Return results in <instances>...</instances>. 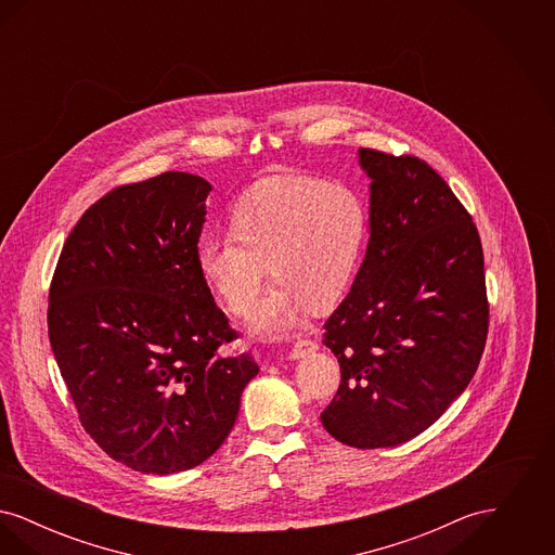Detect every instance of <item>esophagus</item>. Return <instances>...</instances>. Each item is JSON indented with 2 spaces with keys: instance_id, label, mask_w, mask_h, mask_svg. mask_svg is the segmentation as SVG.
<instances>
[{
  "instance_id": "obj_1",
  "label": "esophagus",
  "mask_w": 555,
  "mask_h": 555,
  "mask_svg": "<svg viewBox=\"0 0 555 555\" xmlns=\"http://www.w3.org/2000/svg\"><path fill=\"white\" fill-rule=\"evenodd\" d=\"M317 349L318 341H314V339H299L297 344L291 347L289 356L293 360H299V358H304L306 353H312V351H317Z\"/></svg>"
}]
</instances>
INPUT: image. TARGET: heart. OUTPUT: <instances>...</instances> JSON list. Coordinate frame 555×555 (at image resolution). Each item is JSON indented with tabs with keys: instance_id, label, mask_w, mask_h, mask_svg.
<instances>
[{
	"instance_id": "b5f03b06",
	"label": "heart",
	"mask_w": 555,
	"mask_h": 555,
	"mask_svg": "<svg viewBox=\"0 0 555 555\" xmlns=\"http://www.w3.org/2000/svg\"><path fill=\"white\" fill-rule=\"evenodd\" d=\"M224 229L231 243L199 245V276L233 317L245 318L258 306L270 270L279 287L254 326L274 337L304 306L320 312L339 304L358 272L369 216L351 186L293 175L245 191Z\"/></svg>"
}]
</instances>
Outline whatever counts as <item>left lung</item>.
<instances>
[{"label": "left lung", "mask_w": 555, "mask_h": 555, "mask_svg": "<svg viewBox=\"0 0 555 555\" xmlns=\"http://www.w3.org/2000/svg\"><path fill=\"white\" fill-rule=\"evenodd\" d=\"M360 164L369 249L324 322L341 385L320 421L349 448H396L475 376L489 333L485 258L473 216L428 162L362 147Z\"/></svg>", "instance_id": "8db88e82"}]
</instances>
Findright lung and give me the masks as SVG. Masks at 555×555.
I'll return each instance as SVG.
<instances>
[{"mask_svg":"<svg viewBox=\"0 0 555 555\" xmlns=\"http://www.w3.org/2000/svg\"><path fill=\"white\" fill-rule=\"evenodd\" d=\"M208 181L162 172L107 191L66 238L50 285L57 369L87 435L145 475L199 466L258 374L197 270Z\"/></svg>","mask_w":555,"mask_h":555,"instance_id":"add662e5","label":"right lung"}]
</instances>
